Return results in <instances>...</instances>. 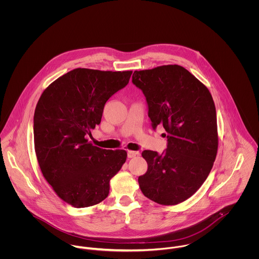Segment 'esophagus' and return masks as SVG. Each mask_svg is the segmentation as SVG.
Segmentation results:
<instances>
[{
  "label": "esophagus",
  "mask_w": 259,
  "mask_h": 259,
  "mask_svg": "<svg viewBox=\"0 0 259 259\" xmlns=\"http://www.w3.org/2000/svg\"><path fill=\"white\" fill-rule=\"evenodd\" d=\"M137 155H140V152L138 151H133V150H128L127 151V157L128 158H132V157H135Z\"/></svg>",
  "instance_id": "1"
}]
</instances>
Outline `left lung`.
Masks as SVG:
<instances>
[{"label":"left lung","instance_id":"obj_1","mask_svg":"<svg viewBox=\"0 0 259 259\" xmlns=\"http://www.w3.org/2000/svg\"><path fill=\"white\" fill-rule=\"evenodd\" d=\"M133 83L143 91L155 131L163 126L167 148L144 150L148 171L139 178L143 193L154 202L179 204L205 182L218 153L217 111L207 88L178 65L136 71Z\"/></svg>","mask_w":259,"mask_h":259}]
</instances>
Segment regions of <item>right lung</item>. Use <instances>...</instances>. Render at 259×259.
Instances as JSON below:
<instances>
[{"instance_id":"1","label":"right lung","mask_w":259,"mask_h":259,"mask_svg":"<svg viewBox=\"0 0 259 259\" xmlns=\"http://www.w3.org/2000/svg\"><path fill=\"white\" fill-rule=\"evenodd\" d=\"M132 74L74 69L52 82L37 102L34 141L39 168L55 192L74 207L103 201L111 178L125 162V150L94 147L87 136Z\"/></svg>"}]
</instances>
